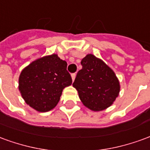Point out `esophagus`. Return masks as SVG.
<instances>
[{
  "mask_svg": "<svg viewBox=\"0 0 150 150\" xmlns=\"http://www.w3.org/2000/svg\"><path fill=\"white\" fill-rule=\"evenodd\" d=\"M75 76H76V75H75V73H74V74H71V79H72V80H73V81L75 80Z\"/></svg>",
  "mask_w": 150,
  "mask_h": 150,
  "instance_id": "esophagus-1",
  "label": "esophagus"
}]
</instances>
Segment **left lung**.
<instances>
[{
  "label": "left lung",
  "instance_id": "left-lung-1",
  "mask_svg": "<svg viewBox=\"0 0 150 150\" xmlns=\"http://www.w3.org/2000/svg\"><path fill=\"white\" fill-rule=\"evenodd\" d=\"M82 69L73 87L85 107L94 112L106 109L119 96L120 85L115 72L96 56L88 54L81 61Z\"/></svg>",
  "mask_w": 150,
  "mask_h": 150
}]
</instances>
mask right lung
<instances>
[{"label": "right lung", "instance_id": "obj_1", "mask_svg": "<svg viewBox=\"0 0 150 150\" xmlns=\"http://www.w3.org/2000/svg\"><path fill=\"white\" fill-rule=\"evenodd\" d=\"M67 63L53 54L34 60L21 71L18 88L25 102L40 112L55 107L62 90L71 85Z\"/></svg>", "mask_w": 150, "mask_h": 150}]
</instances>
